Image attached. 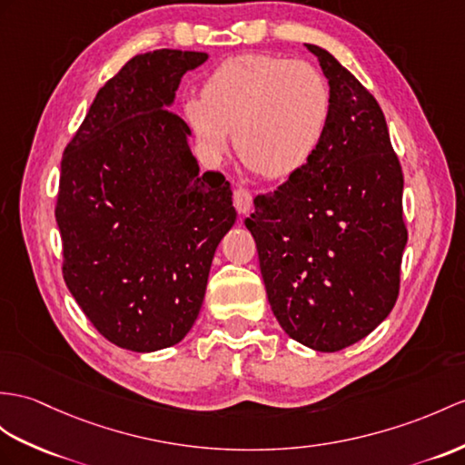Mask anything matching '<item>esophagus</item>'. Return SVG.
Listing matches in <instances>:
<instances>
[{"instance_id":"1","label":"esophagus","mask_w":465,"mask_h":465,"mask_svg":"<svg viewBox=\"0 0 465 465\" xmlns=\"http://www.w3.org/2000/svg\"><path fill=\"white\" fill-rule=\"evenodd\" d=\"M232 201H234V209L239 211L241 214H246L248 211L252 209V195L251 191H246L242 187H236L232 193Z\"/></svg>"}]
</instances>
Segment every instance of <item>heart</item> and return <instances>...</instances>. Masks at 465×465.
I'll return each mask as SVG.
<instances>
[{
  "mask_svg": "<svg viewBox=\"0 0 465 465\" xmlns=\"http://www.w3.org/2000/svg\"><path fill=\"white\" fill-rule=\"evenodd\" d=\"M185 118L201 145L221 157L229 132L241 162L272 181L303 172L322 147L331 118V90L305 61L246 53L223 61L189 100Z\"/></svg>",
  "mask_w": 465,
  "mask_h": 465,
  "instance_id": "1",
  "label": "heart"
}]
</instances>
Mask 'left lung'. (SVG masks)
<instances>
[{
    "instance_id": "left-lung-1",
    "label": "left lung",
    "mask_w": 465,
    "mask_h": 465,
    "mask_svg": "<svg viewBox=\"0 0 465 465\" xmlns=\"http://www.w3.org/2000/svg\"><path fill=\"white\" fill-rule=\"evenodd\" d=\"M331 118L310 165L254 199L252 232L278 323L315 351L345 349L394 308L409 231L402 167L379 102L318 45Z\"/></svg>"
}]
</instances>
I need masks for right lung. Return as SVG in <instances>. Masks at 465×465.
<instances>
[{"instance_id":"right-lung-1","label":"right lung","mask_w":465,"mask_h":465,"mask_svg":"<svg viewBox=\"0 0 465 465\" xmlns=\"http://www.w3.org/2000/svg\"><path fill=\"white\" fill-rule=\"evenodd\" d=\"M205 61L197 51L135 54L63 152L54 217L66 288L102 337L138 353L193 327L236 221L229 181L199 173L191 130L169 110L181 76Z\"/></svg>"}]
</instances>
